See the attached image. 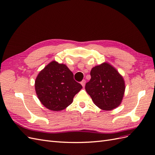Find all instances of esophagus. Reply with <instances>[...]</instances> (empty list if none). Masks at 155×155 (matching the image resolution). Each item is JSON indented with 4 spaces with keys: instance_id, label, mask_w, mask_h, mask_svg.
<instances>
[{
    "instance_id": "esophagus-1",
    "label": "esophagus",
    "mask_w": 155,
    "mask_h": 155,
    "mask_svg": "<svg viewBox=\"0 0 155 155\" xmlns=\"http://www.w3.org/2000/svg\"><path fill=\"white\" fill-rule=\"evenodd\" d=\"M85 83H86V81L85 80V79H83V80L81 82V85L83 86V87H84L85 86Z\"/></svg>"
}]
</instances>
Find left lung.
I'll use <instances>...</instances> for the list:
<instances>
[{"instance_id":"left-lung-1","label":"left lung","mask_w":155,"mask_h":155,"mask_svg":"<svg viewBox=\"0 0 155 155\" xmlns=\"http://www.w3.org/2000/svg\"><path fill=\"white\" fill-rule=\"evenodd\" d=\"M91 79L85 90L94 104L103 110L118 107L123 99L125 83L122 76L111 65L104 63L92 68Z\"/></svg>"}]
</instances>
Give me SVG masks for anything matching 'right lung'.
Wrapping results in <instances>:
<instances>
[{
	"label": "right lung",
	"mask_w": 155,
	"mask_h": 155,
	"mask_svg": "<svg viewBox=\"0 0 155 155\" xmlns=\"http://www.w3.org/2000/svg\"><path fill=\"white\" fill-rule=\"evenodd\" d=\"M35 88L42 104L50 110L59 111L72 104L82 85L74 80L73 73L66 65L54 61L39 72Z\"/></svg>",
	"instance_id": "obj_1"
}]
</instances>
